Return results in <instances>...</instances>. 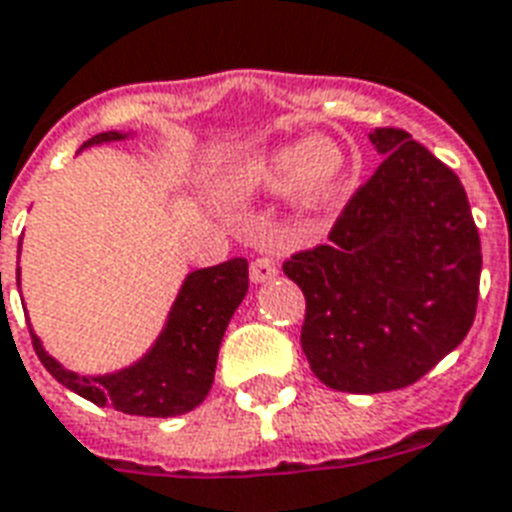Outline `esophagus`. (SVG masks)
<instances>
[{
  "label": "esophagus",
  "mask_w": 512,
  "mask_h": 512,
  "mask_svg": "<svg viewBox=\"0 0 512 512\" xmlns=\"http://www.w3.org/2000/svg\"><path fill=\"white\" fill-rule=\"evenodd\" d=\"M278 278V264L270 256H261L251 264V280L253 283H267V280Z\"/></svg>",
  "instance_id": "34e87169"
}]
</instances>
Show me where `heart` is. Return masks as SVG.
Listing matches in <instances>:
<instances>
[{"mask_svg":"<svg viewBox=\"0 0 512 512\" xmlns=\"http://www.w3.org/2000/svg\"><path fill=\"white\" fill-rule=\"evenodd\" d=\"M348 172V156L337 142L305 137L248 161L242 183L259 191L291 186V199L302 213H321L343 194Z\"/></svg>","mask_w":512,"mask_h":512,"instance_id":"b5f03b06","label":"heart"}]
</instances>
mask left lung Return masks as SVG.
Masks as SVG:
<instances>
[{
    "mask_svg": "<svg viewBox=\"0 0 512 512\" xmlns=\"http://www.w3.org/2000/svg\"><path fill=\"white\" fill-rule=\"evenodd\" d=\"M370 142L383 161L329 242L283 264L305 294L310 370L348 394L410 386L459 348L483 264L456 172L402 129H375Z\"/></svg>",
    "mask_w": 512,
    "mask_h": 512,
    "instance_id": "8db88e82",
    "label": "left lung"
}]
</instances>
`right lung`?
<instances>
[{
    "instance_id": "obj_1",
    "label": "right lung",
    "mask_w": 512,
    "mask_h": 512,
    "mask_svg": "<svg viewBox=\"0 0 512 512\" xmlns=\"http://www.w3.org/2000/svg\"><path fill=\"white\" fill-rule=\"evenodd\" d=\"M129 137H134V132L94 134L80 145V151L91 145L129 140ZM15 280L21 286V267L15 270ZM245 294H248V261L240 256L215 267L188 272L151 348L129 367L105 375L67 370L59 359H53L45 351L34 329L32 343L45 370L61 386L94 405L145 418L183 416L205 402L207 391L213 386L226 326Z\"/></svg>"
}]
</instances>
